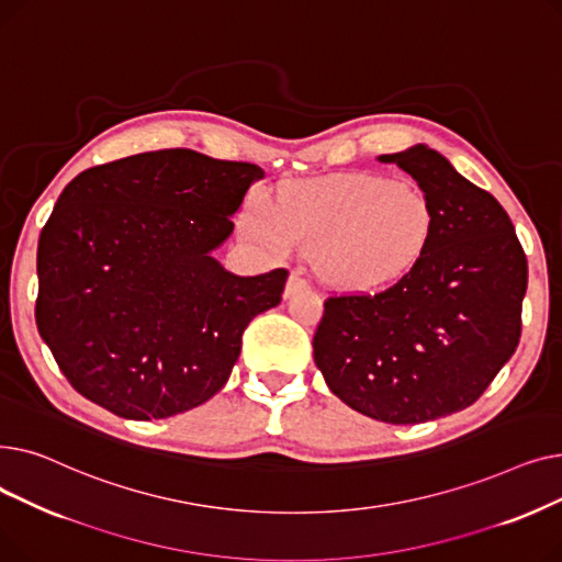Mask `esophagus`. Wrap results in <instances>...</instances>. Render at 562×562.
<instances>
[{
  "label": "esophagus",
  "mask_w": 562,
  "mask_h": 562,
  "mask_svg": "<svg viewBox=\"0 0 562 562\" xmlns=\"http://www.w3.org/2000/svg\"><path fill=\"white\" fill-rule=\"evenodd\" d=\"M310 282H307V278L303 276V271H293L291 276H289V280H286V291H284V296H291L293 291H299V289H303V286H307Z\"/></svg>",
  "instance_id": "obj_1"
}]
</instances>
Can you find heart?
<instances>
[{
  "mask_svg": "<svg viewBox=\"0 0 562 562\" xmlns=\"http://www.w3.org/2000/svg\"><path fill=\"white\" fill-rule=\"evenodd\" d=\"M426 195L371 175H339L284 191L278 210L255 204L246 229L276 250L316 252L328 280L344 286L390 282L422 255L430 234Z\"/></svg>",
  "mask_w": 562,
  "mask_h": 562,
  "instance_id": "obj_1",
  "label": "heart"
}]
</instances>
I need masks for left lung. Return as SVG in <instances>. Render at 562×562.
I'll return each instance as SVG.
<instances>
[{"label": "left lung", "instance_id": "obj_1", "mask_svg": "<svg viewBox=\"0 0 562 562\" xmlns=\"http://www.w3.org/2000/svg\"><path fill=\"white\" fill-rule=\"evenodd\" d=\"M380 161L417 180L428 241L375 293H335L314 333V362L352 409L424 424L476 403L515 352L528 282L524 248L498 200L426 145Z\"/></svg>", "mask_w": 562, "mask_h": 562}]
</instances>
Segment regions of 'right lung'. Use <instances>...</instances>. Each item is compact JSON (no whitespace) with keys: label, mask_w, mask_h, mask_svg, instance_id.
Wrapping results in <instances>:
<instances>
[{"label":"right lung","mask_w":562,"mask_h":562,"mask_svg":"<svg viewBox=\"0 0 562 562\" xmlns=\"http://www.w3.org/2000/svg\"><path fill=\"white\" fill-rule=\"evenodd\" d=\"M263 170L175 147L79 172L38 239L36 326L70 385L123 419L212 398L286 269L234 276L212 257Z\"/></svg>","instance_id":"add662e5"}]
</instances>
